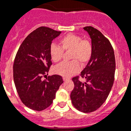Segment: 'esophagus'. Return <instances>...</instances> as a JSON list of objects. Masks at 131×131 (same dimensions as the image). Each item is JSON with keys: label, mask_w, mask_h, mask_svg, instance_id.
I'll list each match as a JSON object with an SVG mask.
<instances>
[{"label": "esophagus", "mask_w": 131, "mask_h": 131, "mask_svg": "<svg viewBox=\"0 0 131 131\" xmlns=\"http://www.w3.org/2000/svg\"><path fill=\"white\" fill-rule=\"evenodd\" d=\"M68 80H70V79L67 78H63V81H64V82H67Z\"/></svg>", "instance_id": "esophagus-1"}]
</instances>
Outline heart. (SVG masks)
Here are the masks:
<instances>
[{
  "label": "heart",
  "instance_id": "1",
  "mask_svg": "<svg viewBox=\"0 0 131 131\" xmlns=\"http://www.w3.org/2000/svg\"><path fill=\"white\" fill-rule=\"evenodd\" d=\"M60 47L54 43L49 48V54L51 60L55 63L59 62L62 59L63 51H71L70 62H63L55 68L57 74L64 76L70 77L73 74L80 71V66L88 63L91 57L93 52L92 44L89 40H82V37L74 34H68L62 38L59 42Z\"/></svg>",
  "mask_w": 131,
  "mask_h": 131
}]
</instances>
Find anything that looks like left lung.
Instances as JSON below:
<instances>
[{"label": "left lung", "mask_w": 131, "mask_h": 131, "mask_svg": "<svg viewBox=\"0 0 131 131\" xmlns=\"http://www.w3.org/2000/svg\"><path fill=\"white\" fill-rule=\"evenodd\" d=\"M83 29L90 36L93 52L80 74L85 81L72 78L74 88L70 99L78 110L89 113L99 108L106 100L114 83L115 62L114 49L106 38L91 26Z\"/></svg>", "instance_id": "obj_1"}]
</instances>
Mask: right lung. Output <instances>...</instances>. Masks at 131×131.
Returning <instances> with one entry per match:
<instances>
[{
    "label": "right lung",
    "instance_id": "obj_1",
    "mask_svg": "<svg viewBox=\"0 0 131 131\" xmlns=\"http://www.w3.org/2000/svg\"><path fill=\"white\" fill-rule=\"evenodd\" d=\"M61 33L45 27L38 28L27 36L16 54L13 67L14 83L22 102L33 110L42 111L51 105L63 83L59 75L42 80L52 64L49 54L51 42Z\"/></svg>",
    "mask_w": 131,
    "mask_h": 131
}]
</instances>
